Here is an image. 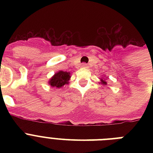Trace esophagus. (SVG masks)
Segmentation results:
<instances>
[{
	"mask_svg": "<svg viewBox=\"0 0 153 153\" xmlns=\"http://www.w3.org/2000/svg\"><path fill=\"white\" fill-rule=\"evenodd\" d=\"M82 67L86 68V67H87V64H86V63H82Z\"/></svg>",
	"mask_w": 153,
	"mask_h": 153,
	"instance_id": "esophagus-1",
	"label": "esophagus"
}]
</instances>
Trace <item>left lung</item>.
<instances>
[{
  "instance_id": "obj_1",
  "label": "left lung",
  "mask_w": 153,
  "mask_h": 153,
  "mask_svg": "<svg viewBox=\"0 0 153 153\" xmlns=\"http://www.w3.org/2000/svg\"><path fill=\"white\" fill-rule=\"evenodd\" d=\"M102 82H103V80H102ZM104 82V83H106V82H105V81H104V82Z\"/></svg>"
}]
</instances>
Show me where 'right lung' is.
I'll use <instances>...</instances> for the list:
<instances>
[{"instance_id": "1", "label": "right lung", "mask_w": 153, "mask_h": 153, "mask_svg": "<svg viewBox=\"0 0 153 153\" xmlns=\"http://www.w3.org/2000/svg\"><path fill=\"white\" fill-rule=\"evenodd\" d=\"M71 78L70 72L67 71H59L58 73L50 79L49 84L53 87H57L60 88L61 86H64L66 83H68V80Z\"/></svg>"}]
</instances>
